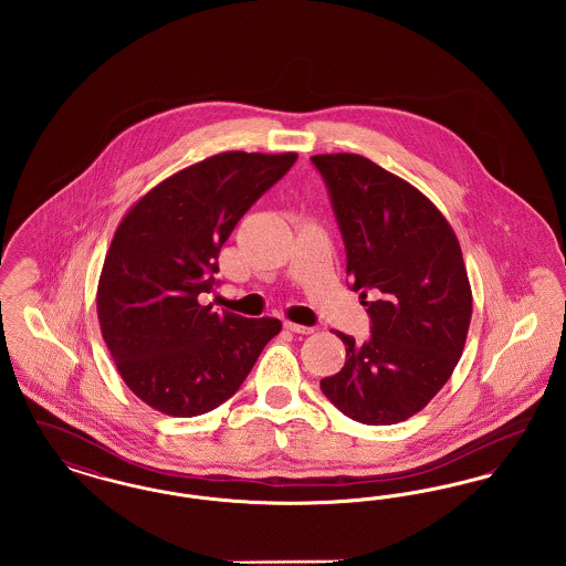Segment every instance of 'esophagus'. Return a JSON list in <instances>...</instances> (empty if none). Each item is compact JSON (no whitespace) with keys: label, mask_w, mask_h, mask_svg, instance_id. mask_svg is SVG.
Here are the masks:
<instances>
[{"label":"esophagus","mask_w":566,"mask_h":566,"mask_svg":"<svg viewBox=\"0 0 566 566\" xmlns=\"http://www.w3.org/2000/svg\"><path fill=\"white\" fill-rule=\"evenodd\" d=\"M284 328L291 331V333H298V335H310V333H314V326H303V324L296 323H284Z\"/></svg>","instance_id":"obj_1"}]
</instances>
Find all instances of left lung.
<instances>
[{
    "label": "left lung",
    "instance_id": "obj_1",
    "mask_svg": "<svg viewBox=\"0 0 566 566\" xmlns=\"http://www.w3.org/2000/svg\"><path fill=\"white\" fill-rule=\"evenodd\" d=\"M312 163L331 192L352 291L371 316L367 344L337 333L346 365L321 388L356 422H403L431 403L464 350L473 295L457 233L427 195L360 155Z\"/></svg>",
    "mask_w": 566,
    "mask_h": 566
}]
</instances>
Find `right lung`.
<instances>
[{
    "label": "right lung",
    "instance_id": "obj_1",
    "mask_svg": "<svg viewBox=\"0 0 566 566\" xmlns=\"http://www.w3.org/2000/svg\"><path fill=\"white\" fill-rule=\"evenodd\" d=\"M296 153H220L139 197L114 231L97 284V318L129 390L153 409L192 418L238 392L277 318H243L199 295L214 289L218 252Z\"/></svg>",
    "mask_w": 566,
    "mask_h": 566
}]
</instances>
